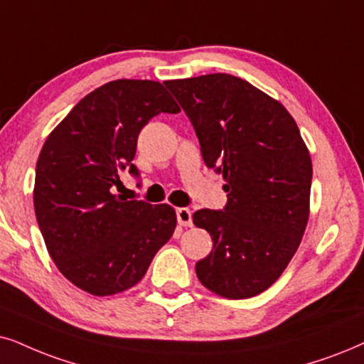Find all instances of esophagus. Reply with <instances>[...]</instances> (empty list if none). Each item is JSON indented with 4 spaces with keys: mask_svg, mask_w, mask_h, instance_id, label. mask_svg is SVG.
Segmentation results:
<instances>
[{
    "mask_svg": "<svg viewBox=\"0 0 364 364\" xmlns=\"http://www.w3.org/2000/svg\"><path fill=\"white\" fill-rule=\"evenodd\" d=\"M176 218H178V223L181 225V227H191V225H193L191 211L188 208H178L176 210Z\"/></svg>",
    "mask_w": 364,
    "mask_h": 364,
    "instance_id": "obj_1",
    "label": "esophagus"
}]
</instances>
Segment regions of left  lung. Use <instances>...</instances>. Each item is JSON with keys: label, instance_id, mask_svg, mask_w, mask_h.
Instances as JSON below:
<instances>
[{"label": "left lung", "instance_id": "obj_1", "mask_svg": "<svg viewBox=\"0 0 364 364\" xmlns=\"http://www.w3.org/2000/svg\"><path fill=\"white\" fill-rule=\"evenodd\" d=\"M164 85L191 121L205 164L227 183L223 210L193 213L213 240L196 262L198 279L222 297H254L280 277L304 235L309 151L284 105L247 80L210 73Z\"/></svg>", "mask_w": 364, "mask_h": 364}]
</instances>
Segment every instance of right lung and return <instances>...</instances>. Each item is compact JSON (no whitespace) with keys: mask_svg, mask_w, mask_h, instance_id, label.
<instances>
[{"mask_svg":"<svg viewBox=\"0 0 364 364\" xmlns=\"http://www.w3.org/2000/svg\"><path fill=\"white\" fill-rule=\"evenodd\" d=\"M179 107L163 84L109 82L73 107L47 137L36 161V222L58 270L92 296H112L144 277L171 238L176 213L116 195L132 164L141 129Z\"/></svg>","mask_w":364,"mask_h":364,"instance_id":"obj_1","label":"right lung"}]
</instances>
